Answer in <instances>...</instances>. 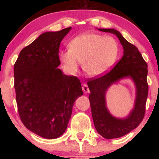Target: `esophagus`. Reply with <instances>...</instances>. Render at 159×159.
Instances as JSON below:
<instances>
[{
  "mask_svg": "<svg viewBox=\"0 0 159 159\" xmlns=\"http://www.w3.org/2000/svg\"><path fill=\"white\" fill-rule=\"evenodd\" d=\"M82 90H83L84 93H85V94H87V93L90 92V90H89V88H88V86L87 85V84H82Z\"/></svg>",
  "mask_w": 159,
  "mask_h": 159,
  "instance_id": "obj_1",
  "label": "esophagus"
}]
</instances>
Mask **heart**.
Here are the masks:
<instances>
[{
	"mask_svg": "<svg viewBox=\"0 0 159 159\" xmlns=\"http://www.w3.org/2000/svg\"><path fill=\"white\" fill-rule=\"evenodd\" d=\"M69 49L59 53L64 68L69 74L77 72L80 63L87 75L101 77L110 70L119 53V45L114 38L85 32L75 37Z\"/></svg>",
	"mask_w": 159,
	"mask_h": 159,
	"instance_id": "b5f03b06",
	"label": "heart"
}]
</instances>
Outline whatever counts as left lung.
Wrapping results in <instances>:
<instances>
[{"mask_svg":"<svg viewBox=\"0 0 159 159\" xmlns=\"http://www.w3.org/2000/svg\"><path fill=\"white\" fill-rule=\"evenodd\" d=\"M116 35L122 45L124 55L114 68L105 75L91 78L88 82L90 94L89 101L93 122L98 133L106 139L118 138L127 134L140 125L144 117L148 93V65L138 48L128 42L114 29H98ZM124 78H130L136 88L134 109L125 118L112 116L106 107L105 93L113 84Z\"/></svg>","mask_w":159,"mask_h":159,"instance_id":"obj_1","label":"left lung"}]
</instances>
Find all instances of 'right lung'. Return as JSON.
<instances>
[{"instance_id": "add662e5", "label": "right lung", "mask_w": 159, "mask_h": 159, "mask_svg": "<svg viewBox=\"0 0 159 159\" xmlns=\"http://www.w3.org/2000/svg\"><path fill=\"white\" fill-rule=\"evenodd\" d=\"M71 27L41 34L21 50L14 67L16 101L26 128L46 139L66 131L81 82L58 68L60 43Z\"/></svg>"}]
</instances>
